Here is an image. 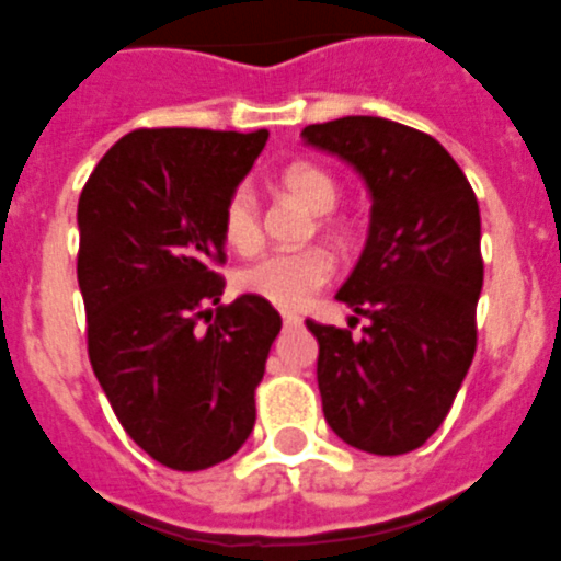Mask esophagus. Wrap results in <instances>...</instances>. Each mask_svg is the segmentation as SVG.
<instances>
[{"label": "esophagus", "mask_w": 561, "mask_h": 561, "mask_svg": "<svg viewBox=\"0 0 561 561\" xmlns=\"http://www.w3.org/2000/svg\"><path fill=\"white\" fill-rule=\"evenodd\" d=\"M282 327L299 329V327H302V318H299V314H294V311H285V314H282Z\"/></svg>", "instance_id": "34e87169"}]
</instances>
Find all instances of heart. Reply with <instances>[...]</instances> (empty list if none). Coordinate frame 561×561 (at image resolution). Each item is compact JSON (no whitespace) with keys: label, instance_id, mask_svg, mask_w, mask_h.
<instances>
[{"label":"heart","instance_id":"1","mask_svg":"<svg viewBox=\"0 0 561 561\" xmlns=\"http://www.w3.org/2000/svg\"><path fill=\"white\" fill-rule=\"evenodd\" d=\"M282 187L299 203L309 205L311 211H320V224L329 226L332 217L327 211L337 208L344 187L335 173H329L320 164H290L279 176ZM220 232L224 241L241 255H250L262 247L264 220L262 203L252 185H238L226 196L224 211H220ZM335 276V259L323 247L309 250L271 252L259 262L247 264L238 273V290L271 302L276 309H302L318 290H323Z\"/></svg>","mask_w":561,"mask_h":561}]
</instances>
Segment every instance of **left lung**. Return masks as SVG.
<instances>
[{"instance_id":"obj_1","label":"left lung","mask_w":561,"mask_h":561,"mask_svg":"<svg viewBox=\"0 0 561 561\" xmlns=\"http://www.w3.org/2000/svg\"><path fill=\"white\" fill-rule=\"evenodd\" d=\"M370 187V234L337 299L362 336L306 320L318 337L323 414L341 442L376 456L417 450L438 430L477 353L480 205L453 156L426 131L382 117L302 128Z\"/></svg>"}]
</instances>
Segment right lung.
I'll return each mask as SVG.
<instances>
[{"label": "right lung", "mask_w": 561, "mask_h": 561, "mask_svg": "<svg viewBox=\"0 0 561 561\" xmlns=\"http://www.w3.org/2000/svg\"><path fill=\"white\" fill-rule=\"evenodd\" d=\"M267 128H135L79 196L88 356L128 438L158 465L205 470L241 450L282 329L271 302L224 306L220 211Z\"/></svg>", "instance_id": "right-lung-1"}]
</instances>
